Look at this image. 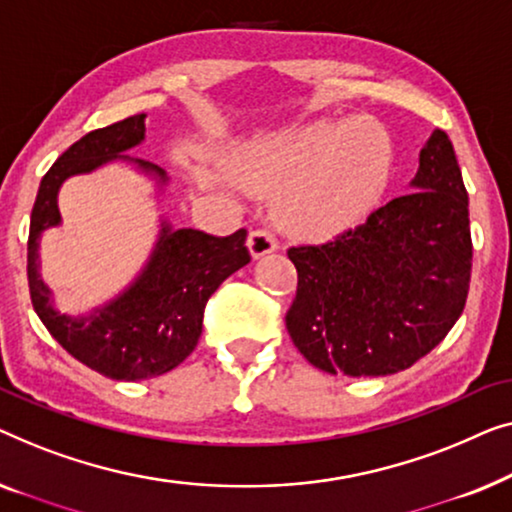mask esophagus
Wrapping results in <instances>:
<instances>
[{
	"label": "esophagus",
	"instance_id": "1",
	"mask_svg": "<svg viewBox=\"0 0 512 512\" xmlns=\"http://www.w3.org/2000/svg\"><path fill=\"white\" fill-rule=\"evenodd\" d=\"M248 248L253 257L269 255L273 250H278V239L273 236V232H269V229H253L248 236Z\"/></svg>",
	"mask_w": 512,
	"mask_h": 512
}]
</instances>
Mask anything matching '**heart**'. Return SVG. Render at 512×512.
<instances>
[{"label": "heart", "instance_id": "obj_1", "mask_svg": "<svg viewBox=\"0 0 512 512\" xmlns=\"http://www.w3.org/2000/svg\"><path fill=\"white\" fill-rule=\"evenodd\" d=\"M239 171L250 190H283L280 222L320 241L357 227L378 206L390 183L392 146L371 122H325L257 143Z\"/></svg>", "mask_w": 512, "mask_h": 512}]
</instances>
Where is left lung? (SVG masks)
<instances>
[{
  "mask_svg": "<svg viewBox=\"0 0 512 512\" xmlns=\"http://www.w3.org/2000/svg\"><path fill=\"white\" fill-rule=\"evenodd\" d=\"M413 192L320 246H292L297 297L285 315L313 366L345 376H390L448 336L471 283L469 194L448 134L420 153Z\"/></svg>",
  "mask_w": 512,
  "mask_h": 512,
  "instance_id": "obj_1",
  "label": "left lung"
}]
</instances>
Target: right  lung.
<instances>
[{
    "mask_svg": "<svg viewBox=\"0 0 512 512\" xmlns=\"http://www.w3.org/2000/svg\"><path fill=\"white\" fill-rule=\"evenodd\" d=\"M143 120L146 113H139L95 129L57 157L41 178L27 241V280L34 311L71 357L113 380H146L176 369L197 348L206 301L222 280L250 262L246 229L213 236L199 229L162 225L148 266L118 299L97 308L88 318L55 311L50 290L39 276L37 250L43 229L60 225V185L69 176L88 174L115 157L129 160L120 153L143 141ZM136 164L167 181V174L155 164L143 160Z\"/></svg>",
    "mask_w": 512,
    "mask_h": 512,
    "instance_id": "1",
    "label": "right lung"
}]
</instances>
